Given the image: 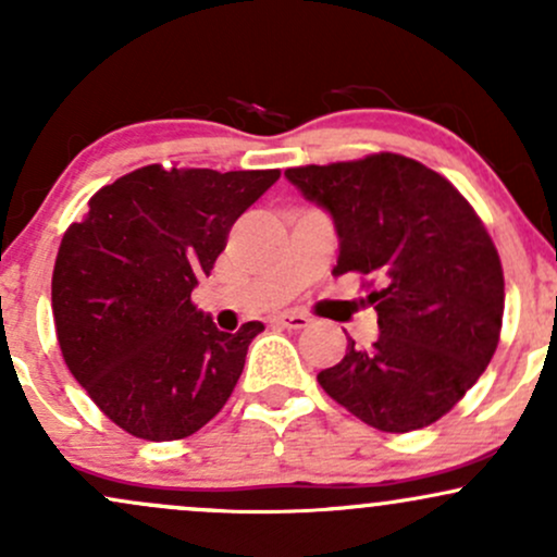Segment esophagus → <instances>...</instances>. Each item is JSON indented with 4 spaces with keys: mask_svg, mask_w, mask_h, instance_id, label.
I'll use <instances>...</instances> for the list:
<instances>
[{
    "mask_svg": "<svg viewBox=\"0 0 557 557\" xmlns=\"http://www.w3.org/2000/svg\"><path fill=\"white\" fill-rule=\"evenodd\" d=\"M274 322L283 324V327H287V330H304V327H309L311 319L306 314H300V311H283V314L274 317Z\"/></svg>",
    "mask_w": 557,
    "mask_h": 557,
    "instance_id": "1",
    "label": "esophagus"
}]
</instances>
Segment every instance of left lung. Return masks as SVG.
<instances>
[{
    "instance_id": "left-lung-1",
    "label": "left lung",
    "mask_w": 557,
    "mask_h": 557,
    "mask_svg": "<svg viewBox=\"0 0 557 557\" xmlns=\"http://www.w3.org/2000/svg\"><path fill=\"white\" fill-rule=\"evenodd\" d=\"M285 177L335 220L341 257L369 290L380 337L317 374L332 400L380 432L445 417L500 341L505 280L487 227L450 181L417 159L369 154Z\"/></svg>"
}]
</instances>
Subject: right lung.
<instances>
[{"label": "right lung", "instance_id": "add662e5", "mask_svg": "<svg viewBox=\"0 0 557 557\" xmlns=\"http://www.w3.org/2000/svg\"><path fill=\"white\" fill-rule=\"evenodd\" d=\"M277 177L149 164L96 190L65 230L52 274L57 341L120 430L170 443L222 411L264 324L220 332L190 293L214 270L235 220Z\"/></svg>", "mask_w": 557, "mask_h": 557}]
</instances>
